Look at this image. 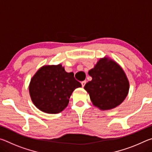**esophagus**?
I'll return each mask as SVG.
<instances>
[{"instance_id": "1", "label": "esophagus", "mask_w": 152, "mask_h": 152, "mask_svg": "<svg viewBox=\"0 0 152 152\" xmlns=\"http://www.w3.org/2000/svg\"><path fill=\"white\" fill-rule=\"evenodd\" d=\"M86 80H84V81H82V82H81L82 86V87H84V86H85V84H86Z\"/></svg>"}]
</instances>
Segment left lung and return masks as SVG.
Masks as SVG:
<instances>
[{
    "label": "left lung",
    "instance_id": "8db88e82",
    "mask_svg": "<svg viewBox=\"0 0 152 152\" xmlns=\"http://www.w3.org/2000/svg\"><path fill=\"white\" fill-rule=\"evenodd\" d=\"M92 77L84 86L94 106L107 110L119 106L127 97L129 82L124 70L116 61L101 58L88 71Z\"/></svg>",
    "mask_w": 152,
    "mask_h": 152
}]
</instances>
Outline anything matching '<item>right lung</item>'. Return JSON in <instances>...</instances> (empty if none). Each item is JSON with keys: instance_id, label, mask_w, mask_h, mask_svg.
Here are the masks:
<instances>
[{"instance_id": "obj_1", "label": "right lung", "mask_w": 152, "mask_h": 152, "mask_svg": "<svg viewBox=\"0 0 152 152\" xmlns=\"http://www.w3.org/2000/svg\"><path fill=\"white\" fill-rule=\"evenodd\" d=\"M82 85L73 72H67L61 64L43 66L31 79L29 91L38 109L56 114L68 106L73 91Z\"/></svg>"}]
</instances>
